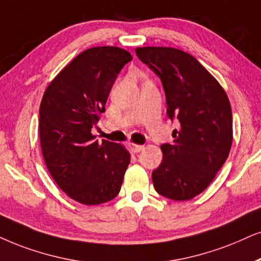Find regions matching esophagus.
I'll return each instance as SVG.
<instances>
[{
	"instance_id": "obj_1",
	"label": "esophagus",
	"mask_w": 261,
	"mask_h": 261,
	"mask_svg": "<svg viewBox=\"0 0 261 261\" xmlns=\"http://www.w3.org/2000/svg\"><path fill=\"white\" fill-rule=\"evenodd\" d=\"M128 148H130V150L133 151V153H138V151L144 149V146H141V144H136L134 143V142H130V143H128Z\"/></svg>"
}]
</instances>
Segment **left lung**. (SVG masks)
I'll return each instance as SVG.
<instances>
[{
	"label": "left lung",
	"mask_w": 261,
	"mask_h": 261,
	"mask_svg": "<svg viewBox=\"0 0 261 261\" xmlns=\"http://www.w3.org/2000/svg\"><path fill=\"white\" fill-rule=\"evenodd\" d=\"M159 75L167 115L177 118L173 142L161 146L163 161L151 178L161 196L187 201L202 193L223 166L232 144V113L219 82L193 55L171 47L136 48Z\"/></svg>",
	"instance_id": "left-lung-1"
}]
</instances>
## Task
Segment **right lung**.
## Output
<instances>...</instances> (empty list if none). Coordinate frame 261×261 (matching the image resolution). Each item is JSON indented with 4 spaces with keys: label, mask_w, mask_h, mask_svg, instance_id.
<instances>
[{
    "label": "right lung",
    "mask_w": 261,
    "mask_h": 261,
    "mask_svg": "<svg viewBox=\"0 0 261 261\" xmlns=\"http://www.w3.org/2000/svg\"><path fill=\"white\" fill-rule=\"evenodd\" d=\"M133 60L118 47H94L75 57L50 82L39 106V140L47 169L68 197L87 206L119 194L130 153L91 128L100 120L117 75Z\"/></svg>",
    "instance_id": "add662e5"
}]
</instances>
